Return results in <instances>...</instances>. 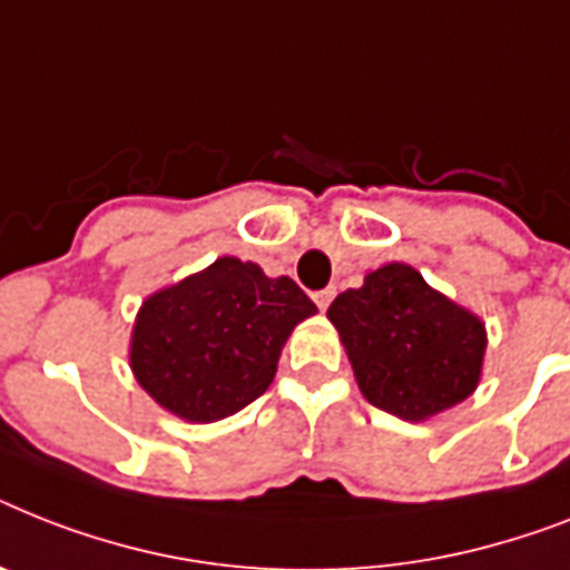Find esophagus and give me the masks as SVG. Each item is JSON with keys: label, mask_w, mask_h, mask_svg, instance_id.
Returning a JSON list of instances; mask_svg holds the SVG:
<instances>
[{"label": "esophagus", "mask_w": 570, "mask_h": 570, "mask_svg": "<svg viewBox=\"0 0 570 570\" xmlns=\"http://www.w3.org/2000/svg\"><path fill=\"white\" fill-rule=\"evenodd\" d=\"M333 295H336V289L333 286H325V289H318V293H313V301L318 304V309H325L327 304L333 301Z\"/></svg>", "instance_id": "esophagus-1"}]
</instances>
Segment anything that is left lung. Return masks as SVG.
Wrapping results in <instances>:
<instances>
[{"instance_id":"left-lung-1","label":"left lung","mask_w":570,"mask_h":570,"mask_svg":"<svg viewBox=\"0 0 570 570\" xmlns=\"http://www.w3.org/2000/svg\"><path fill=\"white\" fill-rule=\"evenodd\" d=\"M368 404L421 421L474 392L485 331L478 316L430 289L404 263H390L327 307Z\"/></svg>"}]
</instances>
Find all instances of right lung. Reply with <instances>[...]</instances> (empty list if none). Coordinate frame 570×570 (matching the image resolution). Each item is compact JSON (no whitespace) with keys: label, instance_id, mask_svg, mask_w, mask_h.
<instances>
[{"label":"right lung","instance_id":"1","mask_svg":"<svg viewBox=\"0 0 570 570\" xmlns=\"http://www.w3.org/2000/svg\"><path fill=\"white\" fill-rule=\"evenodd\" d=\"M316 313L293 277L219 257L210 269L151 295L131 340V368L157 404L187 421H219L275 377L286 336Z\"/></svg>","mask_w":570,"mask_h":570}]
</instances>
